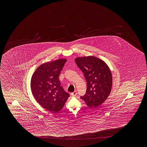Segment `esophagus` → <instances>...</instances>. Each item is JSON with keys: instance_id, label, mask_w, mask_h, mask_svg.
Instances as JSON below:
<instances>
[{"instance_id": "1", "label": "esophagus", "mask_w": 147, "mask_h": 147, "mask_svg": "<svg viewBox=\"0 0 147 147\" xmlns=\"http://www.w3.org/2000/svg\"><path fill=\"white\" fill-rule=\"evenodd\" d=\"M77 94V92L76 91H75L74 92H73L71 93V95H72L73 97H75Z\"/></svg>"}]
</instances>
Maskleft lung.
<instances>
[{"instance_id": "1", "label": "left lung", "mask_w": 147, "mask_h": 147, "mask_svg": "<svg viewBox=\"0 0 147 147\" xmlns=\"http://www.w3.org/2000/svg\"><path fill=\"white\" fill-rule=\"evenodd\" d=\"M75 60L87 81L86 93L80 98L87 106L96 108L111 92L113 76L109 67L102 60L93 56L77 57Z\"/></svg>"}]
</instances>
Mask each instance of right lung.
I'll list each match as a JSON object with an SVG mask.
<instances>
[{"label": "right lung", "mask_w": 147, "mask_h": 147, "mask_svg": "<svg viewBox=\"0 0 147 147\" xmlns=\"http://www.w3.org/2000/svg\"><path fill=\"white\" fill-rule=\"evenodd\" d=\"M66 61L67 59H59L42 63L31 77L30 87L34 99L51 113L62 109L69 97L58 78Z\"/></svg>", "instance_id": "right-lung-1"}]
</instances>
